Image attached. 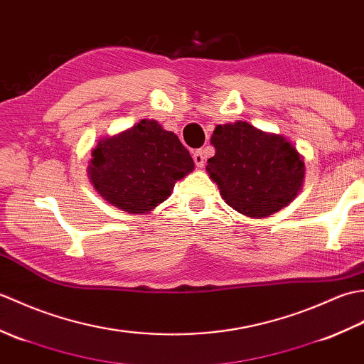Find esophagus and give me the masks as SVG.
<instances>
[{
	"label": "esophagus",
	"instance_id": "obj_1",
	"mask_svg": "<svg viewBox=\"0 0 364 364\" xmlns=\"http://www.w3.org/2000/svg\"><path fill=\"white\" fill-rule=\"evenodd\" d=\"M192 158H194L196 166L202 168L205 166V150H196L192 153Z\"/></svg>",
	"mask_w": 364,
	"mask_h": 364
}]
</instances>
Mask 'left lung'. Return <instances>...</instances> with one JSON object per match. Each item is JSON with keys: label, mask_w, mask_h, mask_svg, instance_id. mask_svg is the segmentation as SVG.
Instances as JSON below:
<instances>
[{"label": "left lung", "mask_w": 364, "mask_h": 364, "mask_svg": "<svg viewBox=\"0 0 364 364\" xmlns=\"http://www.w3.org/2000/svg\"><path fill=\"white\" fill-rule=\"evenodd\" d=\"M211 144L215 154L208 159V175L237 213L269 218L296 198L305 162L286 137L237 120L215 127Z\"/></svg>", "instance_id": "1"}]
</instances>
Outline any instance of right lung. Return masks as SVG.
Listing matches in <instances>:
<instances>
[{"instance_id": "add662e5", "label": "right lung", "mask_w": 364, "mask_h": 364, "mask_svg": "<svg viewBox=\"0 0 364 364\" xmlns=\"http://www.w3.org/2000/svg\"><path fill=\"white\" fill-rule=\"evenodd\" d=\"M192 170L194 159L175 133L156 120H141L98 141L87 173L107 203L129 214H144L164 202L175 183Z\"/></svg>"}]
</instances>
